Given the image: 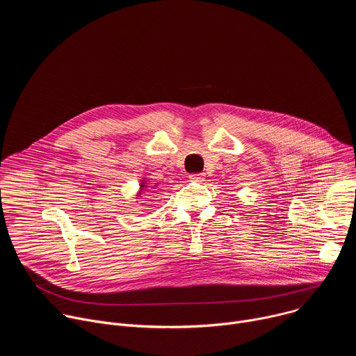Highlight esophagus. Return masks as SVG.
Returning <instances> with one entry per match:
<instances>
[{
	"label": "esophagus",
	"mask_w": 356,
	"mask_h": 356,
	"mask_svg": "<svg viewBox=\"0 0 356 356\" xmlns=\"http://www.w3.org/2000/svg\"><path fill=\"white\" fill-rule=\"evenodd\" d=\"M204 173H193V175H190L188 177H190V180H193V181H202L204 180Z\"/></svg>",
	"instance_id": "1"
}]
</instances>
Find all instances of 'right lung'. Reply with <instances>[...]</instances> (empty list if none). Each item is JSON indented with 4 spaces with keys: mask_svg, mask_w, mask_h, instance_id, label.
<instances>
[{
    "mask_svg": "<svg viewBox=\"0 0 356 356\" xmlns=\"http://www.w3.org/2000/svg\"><path fill=\"white\" fill-rule=\"evenodd\" d=\"M143 187H145V183H142V184H140V188H143ZM139 194H140V193H139Z\"/></svg>",
    "mask_w": 356,
    "mask_h": 356,
    "instance_id": "add662e5",
    "label": "right lung"
}]
</instances>
